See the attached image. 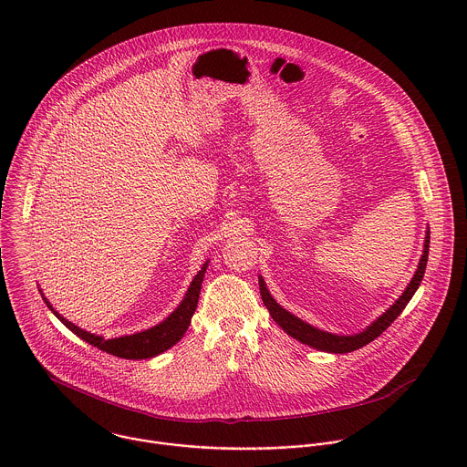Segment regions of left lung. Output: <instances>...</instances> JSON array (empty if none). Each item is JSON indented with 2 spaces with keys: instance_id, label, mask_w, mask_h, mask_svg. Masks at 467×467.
<instances>
[{
  "instance_id": "obj_1",
  "label": "left lung",
  "mask_w": 467,
  "mask_h": 467,
  "mask_svg": "<svg viewBox=\"0 0 467 467\" xmlns=\"http://www.w3.org/2000/svg\"><path fill=\"white\" fill-rule=\"evenodd\" d=\"M428 252H430V232H426V241H424V254L420 257V263L419 267L411 278V282L408 284L406 291L400 296V300L383 315L379 317L367 331L363 333L354 334V336H336V334L324 333L306 322H302L300 318H296L295 315L287 313L285 309H282L273 298L271 295L267 293L266 284L263 278H259V285H261V296H263V302L271 315V318L289 334L293 337H296L298 341L309 345V347H315V348H320V350H326V352H336V354H345V352H352V350H358L361 347H365L367 343L374 341L378 336L381 333H385L392 322L400 317L402 313V309L406 307V304L411 300L413 293L417 291V287L420 285V280L424 276V271H426V265H428Z\"/></svg>"
}]
</instances>
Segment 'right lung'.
I'll use <instances>...</instances> for the list:
<instances>
[{"label":"right lung","mask_w":467,"mask_h":467,"mask_svg":"<svg viewBox=\"0 0 467 467\" xmlns=\"http://www.w3.org/2000/svg\"><path fill=\"white\" fill-rule=\"evenodd\" d=\"M208 267V263H204L201 267L200 273L194 276L187 296L183 298V302L180 304V307L160 326L147 329L143 333L131 334V336H124V337H113V339H104L102 336H95V334L86 333L82 329H78L77 326H73L71 322L65 320L59 313H56L52 309V306L47 302V306L54 311V315L67 326L71 333L77 334L80 339H84L86 343L113 354L117 358H124V359H145V358H152L156 354H161L163 350H167L169 347H172L178 339H182V336L189 329L191 326V318L198 307V300H200L201 282L204 276V271Z\"/></svg>","instance_id":"1"}]
</instances>
